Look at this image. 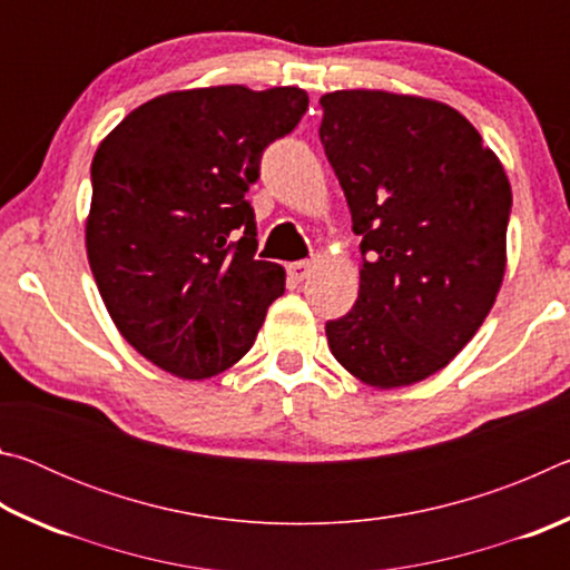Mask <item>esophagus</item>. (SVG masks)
<instances>
[{
	"label": "esophagus",
	"instance_id": "obj_1",
	"mask_svg": "<svg viewBox=\"0 0 570 570\" xmlns=\"http://www.w3.org/2000/svg\"><path fill=\"white\" fill-rule=\"evenodd\" d=\"M286 272H288V276H292V282H304V278L312 276L314 262H296V264H288Z\"/></svg>",
	"mask_w": 570,
	"mask_h": 570
}]
</instances>
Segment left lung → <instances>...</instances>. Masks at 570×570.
<instances>
[{
    "label": "left lung",
    "mask_w": 570,
    "mask_h": 570,
    "mask_svg": "<svg viewBox=\"0 0 570 570\" xmlns=\"http://www.w3.org/2000/svg\"><path fill=\"white\" fill-rule=\"evenodd\" d=\"M320 138L362 236L360 296L326 322L334 360L392 390L448 366L495 304L513 193L503 163L445 102L322 95Z\"/></svg>",
    "instance_id": "8db88e82"
}]
</instances>
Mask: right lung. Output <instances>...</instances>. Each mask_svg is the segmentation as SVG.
<instances>
[{
    "label": "right lung",
    "instance_id": "obj_1",
    "mask_svg": "<svg viewBox=\"0 0 570 570\" xmlns=\"http://www.w3.org/2000/svg\"><path fill=\"white\" fill-rule=\"evenodd\" d=\"M308 108L298 88L218 85L142 102L92 158L90 268L125 342L183 380L236 364L284 294L246 200L262 153Z\"/></svg>",
    "mask_w": 570,
    "mask_h": 570
}]
</instances>
